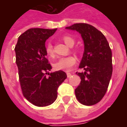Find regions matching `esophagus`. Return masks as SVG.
Returning a JSON list of instances; mask_svg holds the SVG:
<instances>
[{
  "mask_svg": "<svg viewBox=\"0 0 127 127\" xmlns=\"http://www.w3.org/2000/svg\"><path fill=\"white\" fill-rule=\"evenodd\" d=\"M66 75H67V77H70L72 75L71 73H68V72H67V73H66Z\"/></svg>",
  "mask_w": 127,
  "mask_h": 127,
  "instance_id": "1",
  "label": "esophagus"
}]
</instances>
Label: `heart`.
Listing matches in <instances>:
<instances>
[{
    "label": "heart",
    "mask_w": 127,
    "mask_h": 127,
    "mask_svg": "<svg viewBox=\"0 0 127 127\" xmlns=\"http://www.w3.org/2000/svg\"><path fill=\"white\" fill-rule=\"evenodd\" d=\"M63 40L64 43L69 47H72L75 43V40L72 37L69 36H64ZM45 52L48 57L52 58L54 56V49L52 43H47L45 47ZM76 63V59L74 56H69L66 57H62L58 59L53 64V66L56 71H70L73 66Z\"/></svg>",
    "instance_id": "heart-1"
}]
</instances>
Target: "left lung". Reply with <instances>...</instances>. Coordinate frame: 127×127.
Wrapping results in <instances>:
<instances>
[{
  "mask_svg": "<svg viewBox=\"0 0 127 127\" xmlns=\"http://www.w3.org/2000/svg\"><path fill=\"white\" fill-rule=\"evenodd\" d=\"M81 34L84 51L76 73L81 82L75 90L77 99L84 105H93L101 101L106 93L112 75V50L105 36L92 25L74 24L65 28Z\"/></svg>",
  "mask_w": 127,
  "mask_h": 127,
  "instance_id": "1",
  "label": "left lung"
}]
</instances>
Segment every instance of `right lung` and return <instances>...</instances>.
I'll list each match as a JSON object with an SVG mask.
<instances>
[{
    "label": "right lung",
    "mask_w": 127,
    "mask_h": 127,
    "mask_svg": "<svg viewBox=\"0 0 127 127\" xmlns=\"http://www.w3.org/2000/svg\"><path fill=\"white\" fill-rule=\"evenodd\" d=\"M56 30L29 29L19 36L15 47L23 95L37 107L52 104L57 98L59 86L67 77L63 71L48 72L51 71L52 66L46 58L45 41Z\"/></svg>",
    "instance_id": "obj_1"
}]
</instances>
